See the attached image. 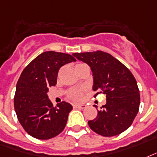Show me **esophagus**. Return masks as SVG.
<instances>
[{"instance_id":"esophagus-1","label":"esophagus","mask_w":157,"mask_h":157,"mask_svg":"<svg viewBox=\"0 0 157 157\" xmlns=\"http://www.w3.org/2000/svg\"><path fill=\"white\" fill-rule=\"evenodd\" d=\"M87 105L85 104H80V105H74V108H77V109H84L86 108Z\"/></svg>"}]
</instances>
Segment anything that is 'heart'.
I'll return each instance as SVG.
<instances>
[{"label": "heart", "mask_w": 157, "mask_h": 157, "mask_svg": "<svg viewBox=\"0 0 157 157\" xmlns=\"http://www.w3.org/2000/svg\"><path fill=\"white\" fill-rule=\"evenodd\" d=\"M83 64H78L75 68ZM68 98H70V100L75 101H80L82 100L83 95H82V89H72L70 90V92H68Z\"/></svg>", "instance_id": "heart-1"}]
</instances>
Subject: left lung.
I'll use <instances>...</instances> for the list:
<instances>
[{"label":"left lung","mask_w":157,"mask_h":157,"mask_svg":"<svg viewBox=\"0 0 157 157\" xmlns=\"http://www.w3.org/2000/svg\"><path fill=\"white\" fill-rule=\"evenodd\" d=\"M74 56L89 65L96 93L106 95V104L88 121L92 130L104 137L120 134L129 128L138 114L140 94L137 81L125 65L101 51L74 53Z\"/></svg>","instance_id":"8db88e82"}]
</instances>
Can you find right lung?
Wrapping results in <instances>:
<instances>
[{"label": "right lung", "mask_w": 157, "mask_h": 157, "mask_svg": "<svg viewBox=\"0 0 157 157\" xmlns=\"http://www.w3.org/2000/svg\"><path fill=\"white\" fill-rule=\"evenodd\" d=\"M75 60L71 55L50 51L40 54L23 70L14 105L20 124L29 135L47 140L64 130L73 106L62 101L54 107L47 92L56 84L59 68Z\"/></svg>", "instance_id": "1"}]
</instances>
